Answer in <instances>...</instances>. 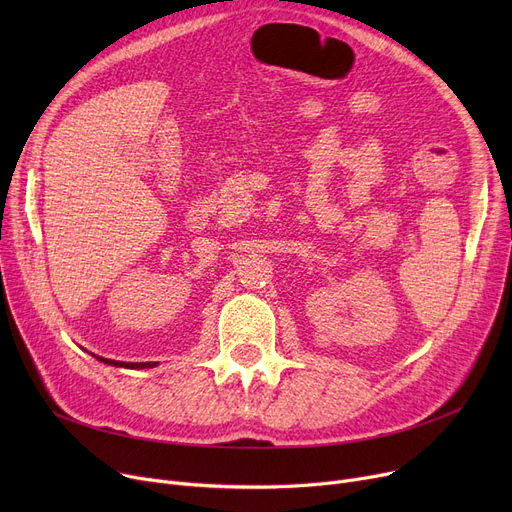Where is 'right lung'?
Returning a JSON list of instances; mask_svg holds the SVG:
<instances>
[{
    "instance_id": "obj_1",
    "label": "right lung",
    "mask_w": 512,
    "mask_h": 512,
    "mask_svg": "<svg viewBox=\"0 0 512 512\" xmlns=\"http://www.w3.org/2000/svg\"><path fill=\"white\" fill-rule=\"evenodd\" d=\"M99 361L107 363V365H116V367H126V369H139V367H153V363H122V361H112V359H103L97 357Z\"/></svg>"
}]
</instances>
